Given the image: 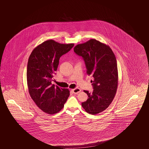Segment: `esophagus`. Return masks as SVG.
<instances>
[{"label": "esophagus", "instance_id": "34e87169", "mask_svg": "<svg viewBox=\"0 0 149 149\" xmlns=\"http://www.w3.org/2000/svg\"><path fill=\"white\" fill-rule=\"evenodd\" d=\"M71 91L73 93H74V94H77V93H79L81 92V89H79V88H75V89H72Z\"/></svg>", "mask_w": 149, "mask_h": 149}]
</instances>
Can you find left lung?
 I'll list each match as a JSON object with an SVG mask.
<instances>
[{
    "label": "left lung",
    "mask_w": 149,
    "mask_h": 149,
    "mask_svg": "<svg viewBox=\"0 0 149 149\" xmlns=\"http://www.w3.org/2000/svg\"><path fill=\"white\" fill-rule=\"evenodd\" d=\"M74 51L82 57L86 73L93 78V91L81 103L88 113L97 114L107 109L113 101L118 86V69L116 56L110 47L95 39L79 44Z\"/></svg>",
    "instance_id": "obj_1"
}]
</instances>
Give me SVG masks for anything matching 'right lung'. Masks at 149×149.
Instances as JSON below:
<instances>
[{
    "label": "right lung",
    "mask_w": 149,
    "mask_h": 149,
    "mask_svg": "<svg viewBox=\"0 0 149 149\" xmlns=\"http://www.w3.org/2000/svg\"><path fill=\"white\" fill-rule=\"evenodd\" d=\"M74 43L61 44L50 40L32 51L29 58L27 80L29 93L36 105L49 114L60 112L70 95L68 89L52 84L61 56L68 52Z\"/></svg>",
    "instance_id": "add662e5"
}]
</instances>
